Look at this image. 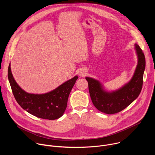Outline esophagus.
Listing matches in <instances>:
<instances>
[{"mask_svg": "<svg viewBox=\"0 0 155 155\" xmlns=\"http://www.w3.org/2000/svg\"><path fill=\"white\" fill-rule=\"evenodd\" d=\"M85 75H86V73H85L84 71H81V72H80V75L81 77H84Z\"/></svg>", "mask_w": 155, "mask_h": 155, "instance_id": "34e87169", "label": "esophagus"}]
</instances>
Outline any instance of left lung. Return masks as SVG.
Returning <instances> with one entry per match:
<instances>
[{
	"label": "left lung",
	"mask_w": 155,
	"mask_h": 155,
	"mask_svg": "<svg viewBox=\"0 0 155 155\" xmlns=\"http://www.w3.org/2000/svg\"><path fill=\"white\" fill-rule=\"evenodd\" d=\"M135 49L137 54L138 63L134 74L130 81L120 89L107 92L104 90L99 81L90 77H86L93 104L99 111L106 114L120 112L136 99L140 94L145 68V58L137 44H135Z\"/></svg>",
	"instance_id": "1"
}]
</instances>
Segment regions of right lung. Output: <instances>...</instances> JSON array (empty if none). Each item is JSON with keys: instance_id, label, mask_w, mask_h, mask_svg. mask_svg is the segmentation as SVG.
I'll list each match as a JSON object with an SVG mask.
<instances>
[{"instance_id": "right-lung-1", "label": "right lung", "mask_w": 155, "mask_h": 155, "mask_svg": "<svg viewBox=\"0 0 155 155\" xmlns=\"http://www.w3.org/2000/svg\"><path fill=\"white\" fill-rule=\"evenodd\" d=\"M8 78L14 97L22 108L35 117L52 120L61 117L64 114L69 94L78 76L64 82L55 90L41 94L28 93L22 90L13 77L10 64Z\"/></svg>"}]
</instances>
